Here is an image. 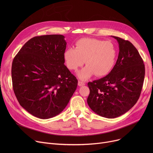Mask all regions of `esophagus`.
Returning <instances> with one entry per match:
<instances>
[{"label":"esophagus","instance_id":"34e87169","mask_svg":"<svg viewBox=\"0 0 153 153\" xmlns=\"http://www.w3.org/2000/svg\"><path fill=\"white\" fill-rule=\"evenodd\" d=\"M85 85V83L84 82H82V81H78V85L79 86H83V85Z\"/></svg>","mask_w":153,"mask_h":153}]
</instances>
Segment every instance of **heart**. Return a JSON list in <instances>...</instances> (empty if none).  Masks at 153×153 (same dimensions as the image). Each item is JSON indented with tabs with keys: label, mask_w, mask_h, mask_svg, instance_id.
Segmentation results:
<instances>
[{
	"label": "heart",
	"mask_w": 153,
	"mask_h": 153,
	"mask_svg": "<svg viewBox=\"0 0 153 153\" xmlns=\"http://www.w3.org/2000/svg\"><path fill=\"white\" fill-rule=\"evenodd\" d=\"M117 56L114 43L89 38L77 40L76 48H68L64 53V61L70 70L77 71L85 60L87 66L78 72L79 77L83 81L94 74L102 77L109 74L115 66Z\"/></svg>",
	"instance_id": "1"
}]
</instances>
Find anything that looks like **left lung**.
<instances>
[{"instance_id":"1","label":"left lung","mask_w":153,"mask_h":153,"mask_svg":"<svg viewBox=\"0 0 153 153\" xmlns=\"http://www.w3.org/2000/svg\"><path fill=\"white\" fill-rule=\"evenodd\" d=\"M119 45L117 61L110 73L88 82L90 94L87 102L99 115L114 118L125 114L137 102L143 85L145 68L134 45L114 36Z\"/></svg>"}]
</instances>
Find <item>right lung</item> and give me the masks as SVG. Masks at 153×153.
<instances>
[{
    "label": "right lung",
    "instance_id": "add662e5",
    "mask_svg": "<svg viewBox=\"0 0 153 153\" xmlns=\"http://www.w3.org/2000/svg\"><path fill=\"white\" fill-rule=\"evenodd\" d=\"M64 36L31 38L15 56L13 89L20 105L32 115L48 119L65 108L77 87V79L64 65Z\"/></svg>",
    "mask_w": 153,
    "mask_h": 153
}]
</instances>
